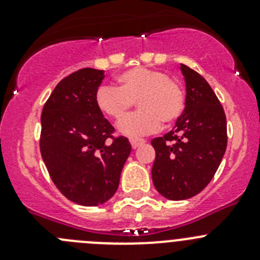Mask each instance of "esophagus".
Wrapping results in <instances>:
<instances>
[{"label": "esophagus", "mask_w": 260, "mask_h": 260, "mask_svg": "<svg viewBox=\"0 0 260 260\" xmlns=\"http://www.w3.org/2000/svg\"><path fill=\"white\" fill-rule=\"evenodd\" d=\"M130 143H132V147L135 150V148L141 147L142 144H144L146 142H144L143 139H137V138H132V139H130Z\"/></svg>", "instance_id": "esophagus-1"}]
</instances>
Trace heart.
I'll list each match as a JSON object with an SVG mask.
<instances>
[{
  "mask_svg": "<svg viewBox=\"0 0 260 260\" xmlns=\"http://www.w3.org/2000/svg\"><path fill=\"white\" fill-rule=\"evenodd\" d=\"M134 101L141 109L118 123L127 137H143L157 132L161 121L173 123L185 109V92L164 71L135 68L118 77V87H99L95 102L99 110L113 119H122Z\"/></svg>",
  "mask_w": 260,
  "mask_h": 260,
  "instance_id": "obj_1",
  "label": "heart"
}]
</instances>
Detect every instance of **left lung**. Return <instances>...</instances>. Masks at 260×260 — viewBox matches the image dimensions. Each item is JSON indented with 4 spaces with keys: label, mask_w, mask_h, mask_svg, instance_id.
Masks as SVG:
<instances>
[{
    "label": "left lung",
    "mask_w": 260,
    "mask_h": 260,
    "mask_svg": "<svg viewBox=\"0 0 260 260\" xmlns=\"http://www.w3.org/2000/svg\"><path fill=\"white\" fill-rule=\"evenodd\" d=\"M185 78V109L172 132L151 144L156 157L152 181L169 201L199 194L210 183L226 150V117L207 80L181 63Z\"/></svg>",
    "instance_id": "left-lung-1"
}]
</instances>
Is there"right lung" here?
<instances>
[{
    "instance_id": "add662e5",
    "label": "right lung",
    "mask_w": 260,
    "mask_h": 260,
    "mask_svg": "<svg viewBox=\"0 0 260 260\" xmlns=\"http://www.w3.org/2000/svg\"><path fill=\"white\" fill-rule=\"evenodd\" d=\"M104 77V70L75 71L57 84L41 113L40 151L50 178L66 198L88 207L116 194L132 152L96 105Z\"/></svg>"
}]
</instances>
